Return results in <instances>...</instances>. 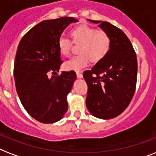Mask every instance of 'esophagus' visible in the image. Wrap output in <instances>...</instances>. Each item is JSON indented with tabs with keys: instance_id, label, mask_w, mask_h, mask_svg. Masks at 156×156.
I'll return each instance as SVG.
<instances>
[{
	"instance_id": "1",
	"label": "esophagus",
	"mask_w": 156,
	"mask_h": 156,
	"mask_svg": "<svg viewBox=\"0 0 156 156\" xmlns=\"http://www.w3.org/2000/svg\"><path fill=\"white\" fill-rule=\"evenodd\" d=\"M77 77H78V78H83V74L81 73H79V72H77Z\"/></svg>"
}]
</instances>
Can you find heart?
I'll return each instance as SVG.
<instances>
[{
    "label": "heart",
    "instance_id": "1",
    "mask_svg": "<svg viewBox=\"0 0 156 156\" xmlns=\"http://www.w3.org/2000/svg\"><path fill=\"white\" fill-rule=\"evenodd\" d=\"M70 35L74 44H79V55L73 56L65 62V67L69 70L79 71L89 63L98 62L108 53L111 48V37L104 30L97 29L87 25L76 27L70 30ZM59 51L64 56L70 54L72 43L69 39L60 37L58 40Z\"/></svg>",
    "mask_w": 156,
    "mask_h": 156
}]
</instances>
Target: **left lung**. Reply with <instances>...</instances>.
Here are the masks:
<instances>
[{"label": "left lung", "instance_id": "obj_1", "mask_svg": "<svg viewBox=\"0 0 156 156\" xmlns=\"http://www.w3.org/2000/svg\"><path fill=\"white\" fill-rule=\"evenodd\" d=\"M111 37L107 56L90 70L83 73L87 84L86 104L91 115L112 119L122 113L130 103L136 88L138 62L130 41L126 34L108 22L88 20Z\"/></svg>", "mask_w": 156, "mask_h": 156}]
</instances>
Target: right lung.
I'll list each match as a JSON object with an SVG mask.
<instances>
[{"label":"right lung","instance_id":"right-lung-1","mask_svg":"<svg viewBox=\"0 0 156 156\" xmlns=\"http://www.w3.org/2000/svg\"><path fill=\"white\" fill-rule=\"evenodd\" d=\"M72 17L44 20L26 34L18 44L13 74L16 90L21 103L36 121L55 123L63 118L68 109L67 95L77 78L71 70L59 72L62 61L59 38L70 23Z\"/></svg>","mask_w":156,"mask_h":156}]
</instances>
